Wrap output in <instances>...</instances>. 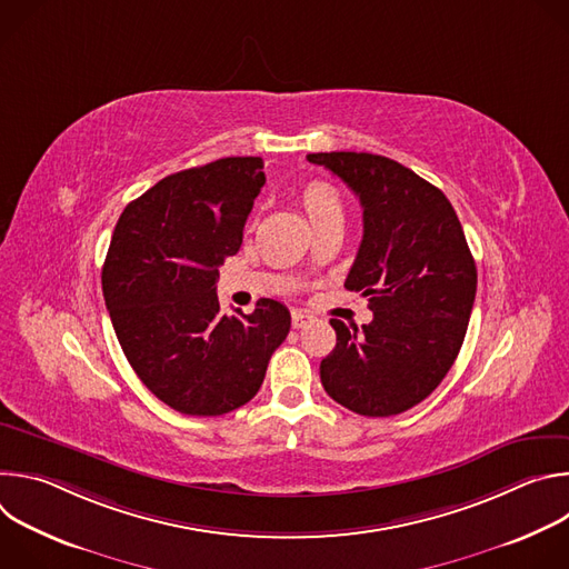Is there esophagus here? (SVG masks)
I'll return each instance as SVG.
<instances>
[{
    "label": "esophagus",
    "mask_w": 569,
    "mask_h": 569,
    "mask_svg": "<svg viewBox=\"0 0 569 569\" xmlns=\"http://www.w3.org/2000/svg\"><path fill=\"white\" fill-rule=\"evenodd\" d=\"M290 317H292V329H303L312 321V315L306 310H292Z\"/></svg>",
    "instance_id": "34e87169"
}]
</instances>
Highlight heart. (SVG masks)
<instances>
[{
	"instance_id": "b5f03b06",
	"label": "heart",
	"mask_w": 569,
	"mask_h": 569,
	"mask_svg": "<svg viewBox=\"0 0 569 569\" xmlns=\"http://www.w3.org/2000/svg\"><path fill=\"white\" fill-rule=\"evenodd\" d=\"M301 202L312 224H319L323 220H342L345 218V202L338 193V189L323 180H310L301 189Z\"/></svg>"
}]
</instances>
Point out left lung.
I'll use <instances>...</instances> for the list:
<instances>
[{
    "instance_id": "8db88e82",
    "label": "left lung",
    "mask_w": 569,
    "mask_h": 569,
    "mask_svg": "<svg viewBox=\"0 0 569 569\" xmlns=\"http://www.w3.org/2000/svg\"><path fill=\"white\" fill-rule=\"evenodd\" d=\"M360 198L362 242L347 290L369 299L358 329L331 319L338 342L321 360L327 393L362 417H393L428 398L468 329L477 268L450 200L415 171L371 152H312Z\"/></svg>"
}]
</instances>
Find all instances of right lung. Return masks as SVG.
<instances>
[{"instance_id":"1","label":"right lung","mask_w":569,"mask_h":569,"mask_svg":"<svg viewBox=\"0 0 569 569\" xmlns=\"http://www.w3.org/2000/svg\"><path fill=\"white\" fill-rule=\"evenodd\" d=\"M263 184L261 157L216 159L159 180L114 227L101 274L114 333L139 380L182 415L220 417L252 400L290 331L274 299L222 315L216 295Z\"/></svg>"}]
</instances>
